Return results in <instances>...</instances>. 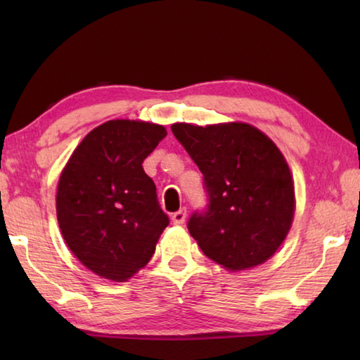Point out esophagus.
<instances>
[{"mask_svg":"<svg viewBox=\"0 0 360 360\" xmlns=\"http://www.w3.org/2000/svg\"><path fill=\"white\" fill-rule=\"evenodd\" d=\"M186 217H187V210L186 208H181L178 212H174V214L172 216L173 222L178 224V225H182L186 222Z\"/></svg>","mask_w":360,"mask_h":360,"instance_id":"esophagus-1","label":"esophagus"}]
</instances>
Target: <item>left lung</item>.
<instances>
[{
  "label": "left lung",
  "mask_w": 360,
  "mask_h": 360,
  "mask_svg": "<svg viewBox=\"0 0 360 360\" xmlns=\"http://www.w3.org/2000/svg\"><path fill=\"white\" fill-rule=\"evenodd\" d=\"M172 130L205 176L208 211L195 212L187 225L200 249L229 271L265 264L283 245L295 212L283 152L246 122H176Z\"/></svg>",
  "instance_id": "8db88e82"
}]
</instances>
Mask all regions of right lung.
<instances>
[{"mask_svg":"<svg viewBox=\"0 0 360 360\" xmlns=\"http://www.w3.org/2000/svg\"><path fill=\"white\" fill-rule=\"evenodd\" d=\"M167 136L163 125L114 119L79 143L60 174V231L96 276L125 283L148 265L168 217L143 162Z\"/></svg>","mask_w":360,"mask_h":360,"instance_id":"right-lung-1","label":"right lung"}]
</instances>
